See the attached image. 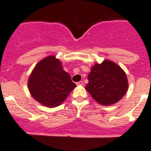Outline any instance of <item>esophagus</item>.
<instances>
[{
  "mask_svg": "<svg viewBox=\"0 0 151 151\" xmlns=\"http://www.w3.org/2000/svg\"><path fill=\"white\" fill-rule=\"evenodd\" d=\"M77 86H83V81H80V82H77Z\"/></svg>",
  "mask_w": 151,
  "mask_h": 151,
  "instance_id": "1",
  "label": "esophagus"
}]
</instances>
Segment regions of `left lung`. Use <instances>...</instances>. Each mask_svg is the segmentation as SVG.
Instances as JSON below:
<instances>
[{
	"mask_svg": "<svg viewBox=\"0 0 151 151\" xmlns=\"http://www.w3.org/2000/svg\"><path fill=\"white\" fill-rule=\"evenodd\" d=\"M86 89L100 104L109 106L120 101L128 89L124 71L116 63L104 60L91 69Z\"/></svg>",
	"mask_w": 151,
	"mask_h": 151,
	"instance_id": "8db88e82",
	"label": "left lung"
}]
</instances>
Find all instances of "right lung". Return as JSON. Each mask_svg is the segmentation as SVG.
<instances>
[{
	"label": "right lung",
	"mask_w": 151,
	"mask_h": 151,
	"mask_svg": "<svg viewBox=\"0 0 151 151\" xmlns=\"http://www.w3.org/2000/svg\"><path fill=\"white\" fill-rule=\"evenodd\" d=\"M75 87L76 84L55 56H47L38 63L28 80L31 95L47 107L60 105Z\"/></svg>",
	"instance_id": "add662e5"
}]
</instances>
